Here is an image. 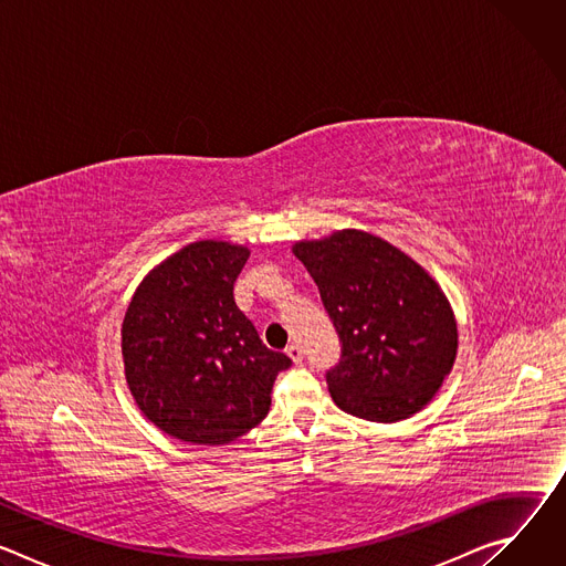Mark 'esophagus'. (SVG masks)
Returning a JSON list of instances; mask_svg holds the SVG:
<instances>
[{
    "instance_id": "1",
    "label": "esophagus",
    "mask_w": 566,
    "mask_h": 566,
    "mask_svg": "<svg viewBox=\"0 0 566 566\" xmlns=\"http://www.w3.org/2000/svg\"><path fill=\"white\" fill-rule=\"evenodd\" d=\"M286 356H289L295 365H300L302 358H304V352H302V347H300L297 343H291V345L286 347Z\"/></svg>"
}]
</instances>
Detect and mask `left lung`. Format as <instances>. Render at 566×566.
<instances>
[{
  "mask_svg": "<svg viewBox=\"0 0 566 566\" xmlns=\"http://www.w3.org/2000/svg\"><path fill=\"white\" fill-rule=\"evenodd\" d=\"M293 253L343 343L340 363L327 371L336 406L376 423L421 412L452 371L459 345L437 280L389 241L356 228L295 241Z\"/></svg>",
  "mask_w": 566,
  "mask_h": 566,
  "instance_id": "obj_1",
  "label": "left lung"
}]
</instances>
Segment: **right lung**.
I'll use <instances>...</instances> for the list:
<instances>
[{
  "label": "right lung",
  "instance_id": "right-lung-1",
  "mask_svg": "<svg viewBox=\"0 0 566 566\" xmlns=\"http://www.w3.org/2000/svg\"><path fill=\"white\" fill-rule=\"evenodd\" d=\"M251 251L203 239L154 266L120 329L127 387L138 410L172 439L223 446L260 426L291 358L269 349L234 304Z\"/></svg>",
  "mask_w": 566,
  "mask_h": 566
}]
</instances>
